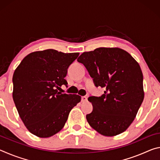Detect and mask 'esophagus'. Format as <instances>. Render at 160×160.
Here are the masks:
<instances>
[{"label":"esophagus","mask_w":160,"mask_h":160,"mask_svg":"<svg viewBox=\"0 0 160 160\" xmlns=\"http://www.w3.org/2000/svg\"><path fill=\"white\" fill-rule=\"evenodd\" d=\"M81 100H82V102H86L87 100H88V97L86 96H83L82 97V98H81Z\"/></svg>","instance_id":"34e87169"}]
</instances>
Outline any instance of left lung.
<instances>
[{"mask_svg":"<svg viewBox=\"0 0 160 160\" xmlns=\"http://www.w3.org/2000/svg\"><path fill=\"white\" fill-rule=\"evenodd\" d=\"M82 63L96 87L105 89L101 97L92 96L93 110L86 115L88 123L104 136H114L128 128L144 99L143 76L138 63L120 48H97L84 52Z\"/></svg>","mask_w":160,"mask_h":160,"instance_id":"left-lung-1","label":"left lung"}]
</instances>
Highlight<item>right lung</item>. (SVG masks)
Wrapping results in <instances>:
<instances>
[{
	"instance_id": "add662e5",
	"label": "right lung",
	"mask_w": 160,
	"mask_h": 160,
	"mask_svg": "<svg viewBox=\"0 0 160 160\" xmlns=\"http://www.w3.org/2000/svg\"><path fill=\"white\" fill-rule=\"evenodd\" d=\"M79 53L54 49L28 54L12 77V98L20 117L31 133L49 138L63 128L69 113L81 100L78 94H62L68 68Z\"/></svg>"
}]
</instances>
